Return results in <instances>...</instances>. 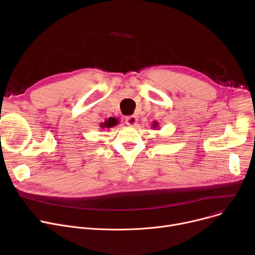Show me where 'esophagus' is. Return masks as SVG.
<instances>
[{
	"mask_svg": "<svg viewBox=\"0 0 255 255\" xmlns=\"http://www.w3.org/2000/svg\"><path fill=\"white\" fill-rule=\"evenodd\" d=\"M125 122H126V124H127L128 126L134 127V126L136 125V123H137V119H136L135 116H129V117H127V118L125 119Z\"/></svg>",
	"mask_w": 255,
	"mask_h": 255,
	"instance_id": "esophagus-1",
	"label": "esophagus"
}]
</instances>
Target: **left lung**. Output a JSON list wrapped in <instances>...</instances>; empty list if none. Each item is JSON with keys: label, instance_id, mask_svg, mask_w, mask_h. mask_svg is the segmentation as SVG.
<instances>
[{"label": "left lung", "instance_id": "1", "mask_svg": "<svg viewBox=\"0 0 255 255\" xmlns=\"http://www.w3.org/2000/svg\"><path fill=\"white\" fill-rule=\"evenodd\" d=\"M159 124H158V122H156V121H155V122H153V125H152V128L153 129H157L159 126H158Z\"/></svg>", "mask_w": 255, "mask_h": 255}]
</instances>
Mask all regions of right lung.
Returning a JSON list of instances; mask_svg holds the SVG:
<instances>
[{"instance_id":"obj_1","label":"right lung","mask_w":255,"mask_h":255,"mask_svg":"<svg viewBox=\"0 0 255 255\" xmlns=\"http://www.w3.org/2000/svg\"><path fill=\"white\" fill-rule=\"evenodd\" d=\"M119 123V121L116 118H110L109 120H105L104 123L100 124L101 128H112L115 127Z\"/></svg>"}]
</instances>
